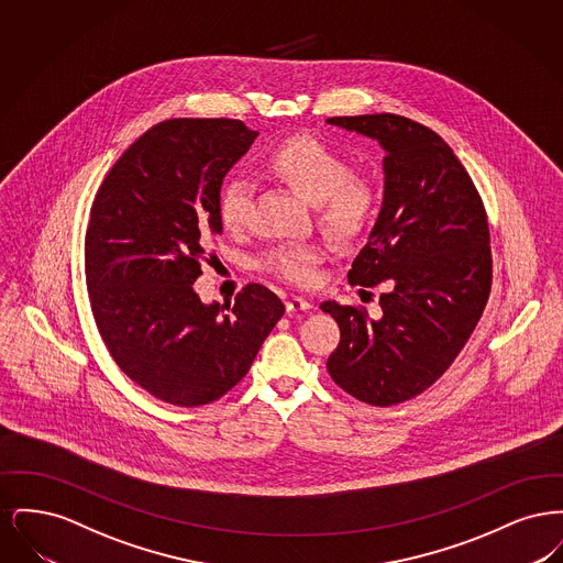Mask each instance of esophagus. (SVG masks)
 Returning a JSON list of instances; mask_svg holds the SVG:
<instances>
[{"label": "esophagus", "instance_id": "1", "mask_svg": "<svg viewBox=\"0 0 563 563\" xmlns=\"http://www.w3.org/2000/svg\"><path fill=\"white\" fill-rule=\"evenodd\" d=\"M285 306H287V312L289 314H295V312H306V310H310L312 308V303L308 301V299H303V297H289L287 301H285Z\"/></svg>", "mask_w": 563, "mask_h": 563}]
</instances>
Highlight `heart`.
Listing matches in <instances>:
<instances>
[{
	"instance_id": "heart-1",
	"label": "heart",
	"mask_w": 563,
	"mask_h": 563,
	"mask_svg": "<svg viewBox=\"0 0 563 563\" xmlns=\"http://www.w3.org/2000/svg\"><path fill=\"white\" fill-rule=\"evenodd\" d=\"M262 175L314 205L317 223L340 246L365 239L374 225L379 196L372 181L352 175L350 162L310 134L276 143L260 162ZM253 188L241 177L223 181L217 196L219 219L228 232H241L249 219ZM322 262L319 244H280L264 255V268L280 280L310 285Z\"/></svg>"
}]
</instances>
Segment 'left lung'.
Instances as JSON below:
<instances>
[{"label": "left lung", "mask_w": 563, "mask_h": 563, "mask_svg": "<svg viewBox=\"0 0 563 563\" xmlns=\"http://www.w3.org/2000/svg\"><path fill=\"white\" fill-rule=\"evenodd\" d=\"M327 122L386 152L384 205L349 272L352 287L386 285L382 317L322 301L340 324L327 369L350 397L390 407L445 374L482 319L492 289L487 214L471 175L429 126L395 113Z\"/></svg>", "instance_id": "left-lung-1"}]
</instances>
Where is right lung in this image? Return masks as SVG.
Here are the masks:
<instances>
[{
	"label": "right lung",
	"instance_id": "obj_1",
	"mask_svg": "<svg viewBox=\"0 0 563 563\" xmlns=\"http://www.w3.org/2000/svg\"><path fill=\"white\" fill-rule=\"evenodd\" d=\"M257 133L232 118H175L141 134L95 196L84 241L90 310L118 367L177 407L221 399L285 314L249 283L234 306L194 291L221 232L217 196Z\"/></svg>",
	"mask_w": 563,
	"mask_h": 563
}]
</instances>
